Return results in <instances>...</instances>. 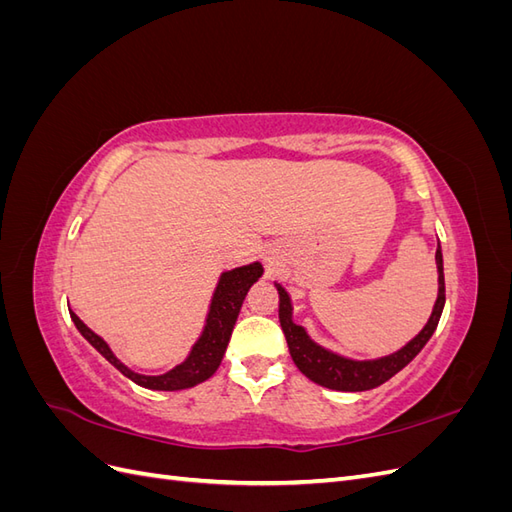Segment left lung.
Instances as JSON below:
<instances>
[{
    "mask_svg": "<svg viewBox=\"0 0 512 512\" xmlns=\"http://www.w3.org/2000/svg\"><path fill=\"white\" fill-rule=\"evenodd\" d=\"M436 265H438V299H436V305H433V312L423 331L401 350L374 361H352V359H346V356H339L312 342L309 335L305 333V329L292 322V305H290L288 292L280 284H275L277 292H280V324L286 335L288 350L294 365H297L301 369V374H305L309 380H314L316 384L327 386V389H333V391H350V393L369 391L384 384L386 380H391L397 371L404 369L414 356L423 350V346L429 342V337L433 335V331H436L440 322L444 301H446L440 245L436 250Z\"/></svg>",
    "mask_w": 512,
    "mask_h": 512,
    "instance_id": "1",
    "label": "left lung"
}]
</instances>
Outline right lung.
<instances>
[{
	"label": "right lung",
	"mask_w": 512,
	"mask_h": 512,
	"mask_svg": "<svg viewBox=\"0 0 512 512\" xmlns=\"http://www.w3.org/2000/svg\"><path fill=\"white\" fill-rule=\"evenodd\" d=\"M260 275H262L260 262H252V265L237 267V269L222 273L218 288H215V292H213V301H211V309H209L203 335H200V339L194 344L188 359L160 376H143V374H136V371L128 369L117 359L113 350L108 348V344L100 335L91 331L74 312H70V316L76 324V329L81 331V335L87 339V342L94 346L108 363L115 365L123 376L130 378L138 386H145V389H153V391L192 389V386L211 378L215 374V369L220 367L222 356L230 342L232 329H235L237 316L241 312L245 294Z\"/></svg>",
	"instance_id": "add662e5"
}]
</instances>
